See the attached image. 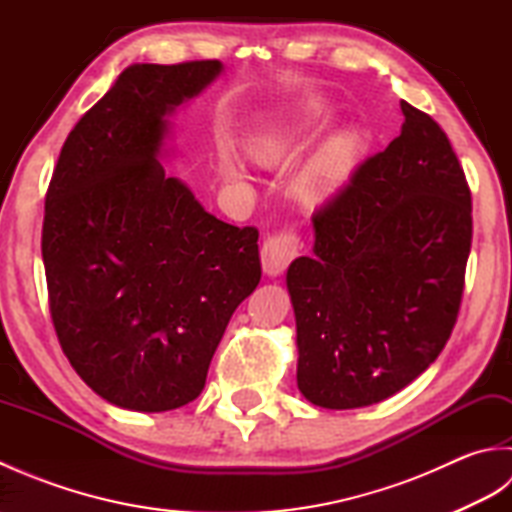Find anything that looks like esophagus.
<instances>
[{
	"label": "esophagus",
	"instance_id": "esophagus-1",
	"mask_svg": "<svg viewBox=\"0 0 512 512\" xmlns=\"http://www.w3.org/2000/svg\"><path fill=\"white\" fill-rule=\"evenodd\" d=\"M301 253V237L295 228H281L279 233L270 235L262 246V266L264 273L279 275L284 273L292 259Z\"/></svg>",
	"mask_w": 512,
	"mask_h": 512
}]
</instances>
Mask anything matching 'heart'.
<instances>
[{
	"label": "heart",
	"instance_id": "obj_1",
	"mask_svg": "<svg viewBox=\"0 0 512 512\" xmlns=\"http://www.w3.org/2000/svg\"><path fill=\"white\" fill-rule=\"evenodd\" d=\"M314 125H317V112L312 110L270 118L248 136V154L259 165H277L308 138ZM363 145V134L356 127L343 129L325 140L297 180V189L303 198L317 200L341 189L361 160ZM220 167L228 178L242 176V167L233 156L224 154Z\"/></svg>",
	"mask_w": 512,
	"mask_h": 512
}]
</instances>
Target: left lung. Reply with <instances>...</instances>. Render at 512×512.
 <instances>
[{"mask_svg": "<svg viewBox=\"0 0 512 512\" xmlns=\"http://www.w3.org/2000/svg\"><path fill=\"white\" fill-rule=\"evenodd\" d=\"M385 151L312 213L314 255L288 268L297 385L356 409L427 369L458 321L471 253V189L442 127L407 101Z\"/></svg>", "mask_w": 512, "mask_h": 512, "instance_id": "8db88e82", "label": "left lung"}]
</instances>
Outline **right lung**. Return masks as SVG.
Returning a JSON list of instances; mask_svg holds the SVG:
<instances>
[{"label":"right lung","instance_id":"1","mask_svg":"<svg viewBox=\"0 0 512 512\" xmlns=\"http://www.w3.org/2000/svg\"><path fill=\"white\" fill-rule=\"evenodd\" d=\"M222 63H136L65 138L41 255L54 332L74 372L132 411L200 396L235 308L262 279L259 231L206 213L158 162L165 116Z\"/></svg>","mask_w":512,"mask_h":512}]
</instances>
